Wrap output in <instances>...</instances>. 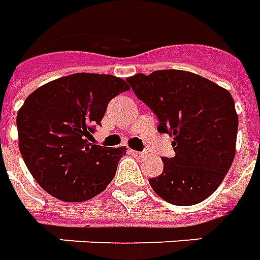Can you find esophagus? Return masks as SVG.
Returning a JSON list of instances; mask_svg holds the SVG:
<instances>
[{
	"instance_id": "1",
	"label": "esophagus",
	"mask_w": 260,
	"mask_h": 260,
	"mask_svg": "<svg viewBox=\"0 0 260 260\" xmlns=\"http://www.w3.org/2000/svg\"><path fill=\"white\" fill-rule=\"evenodd\" d=\"M131 151V154H134L135 157H138V158H143L145 157V153L143 151H136V150H129Z\"/></svg>"
}]
</instances>
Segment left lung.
<instances>
[{
  "instance_id": "1",
  "label": "left lung",
  "mask_w": 260,
  "mask_h": 260,
  "mask_svg": "<svg viewBox=\"0 0 260 260\" xmlns=\"http://www.w3.org/2000/svg\"><path fill=\"white\" fill-rule=\"evenodd\" d=\"M138 99L158 118V132L174 136L175 157L150 178L151 189L175 205H194L222 183L236 155L238 117L228 89L183 70H157L126 78Z\"/></svg>"
}]
</instances>
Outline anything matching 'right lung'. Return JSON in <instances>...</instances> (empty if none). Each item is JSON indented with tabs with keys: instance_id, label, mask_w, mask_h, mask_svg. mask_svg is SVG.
Wrapping results in <instances>:
<instances>
[{
	"instance_id": "right-lung-1",
	"label": "right lung",
	"mask_w": 260,
	"mask_h": 260,
	"mask_svg": "<svg viewBox=\"0 0 260 260\" xmlns=\"http://www.w3.org/2000/svg\"><path fill=\"white\" fill-rule=\"evenodd\" d=\"M128 84L110 74L77 73L27 96L17 111L19 149L32 178L69 203L95 197L114 178L126 147L89 143L109 102Z\"/></svg>"
}]
</instances>
